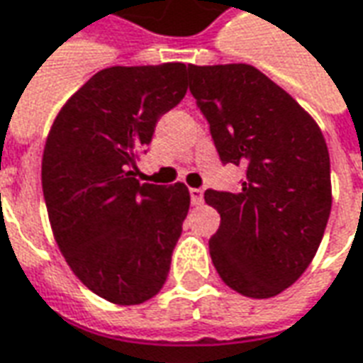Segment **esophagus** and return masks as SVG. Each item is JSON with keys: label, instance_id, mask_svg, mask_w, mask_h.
I'll return each mask as SVG.
<instances>
[{"label": "esophagus", "instance_id": "1", "mask_svg": "<svg viewBox=\"0 0 363 363\" xmlns=\"http://www.w3.org/2000/svg\"><path fill=\"white\" fill-rule=\"evenodd\" d=\"M190 200H192V204H202L204 202V190L202 189H190Z\"/></svg>", "mask_w": 363, "mask_h": 363}]
</instances>
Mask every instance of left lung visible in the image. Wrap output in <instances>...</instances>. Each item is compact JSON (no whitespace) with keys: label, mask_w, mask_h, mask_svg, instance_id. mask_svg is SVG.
Instances as JSON below:
<instances>
[{"label":"left lung","mask_w":363,"mask_h":363,"mask_svg":"<svg viewBox=\"0 0 363 363\" xmlns=\"http://www.w3.org/2000/svg\"><path fill=\"white\" fill-rule=\"evenodd\" d=\"M190 94L240 192L206 190L222 218L210 257L228 287L269 298L301 277L330 216V157L316 121L250 65L190 67Z\"/></svg>","instance_id":"left-lung-1"}]
</instances>
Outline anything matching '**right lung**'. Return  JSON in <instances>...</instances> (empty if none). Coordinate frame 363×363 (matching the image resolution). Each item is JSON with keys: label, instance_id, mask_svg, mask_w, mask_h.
Masks as SVG:
<instances>
[{"label": "right lung", "instance_id": "right-lung-1", "mask_svg": "<svg viewBox=\"0 0 363 363\" xmlns=\"http://www.w3.org/2000/svg\"><path fill=\"white\" fill-rule=\"evenodd\" d=\"M190 67H111L94 74L50 129L43 194L58 247L86 287L116 305L157 295L190 206L189 189L135 179L157 121L186 94Z\"/></svg>", "mask_w": 363, "mask_h": 363}]
</instances>
